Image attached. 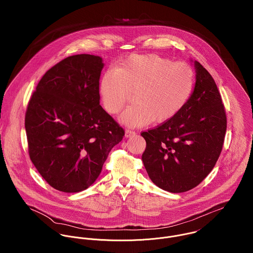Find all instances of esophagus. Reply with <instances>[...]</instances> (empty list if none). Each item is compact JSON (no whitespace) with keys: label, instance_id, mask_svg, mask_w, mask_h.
<instances>
[{"label":"esophagus","instance_id":"esophagus-1","mask_svg":"<svg viewBox=\"0 0 253 253\" xmlns=\"http://www.w3.org/2000/svg\"><path fill=\"white\" fill-rule=\"evenodd\" d=\"M135 134H136V132L133 131V130H130V129H126V131H125V136H126V138L132 137V136H134Z\"/></svg>","mask_w":253,"mask_h":253}]
</instances>
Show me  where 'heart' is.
Listing matches in <instances>:
<instances>
[{
    "instance_id": "b5f03b06",
    "label": "heart",
    "mask_w": 253,
    "mask_h": 253,
    "mask_svg": "<svg viewBox=\"0 0 253 253\" xmlns=\"http://www.w3.org/2000/svg\"><path fill=\"white\" fill-rule=\"evenodd\" d=\"M194 84L195 74L186 63H173L157 54H133L101 76L99 94L105 111L116 115L132 92L133 104L120 121L128 126H141L173 118L189 100Z\"/></svg>"
}]
</instances>
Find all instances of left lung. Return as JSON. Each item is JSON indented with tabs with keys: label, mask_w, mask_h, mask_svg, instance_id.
Listing matches in <instances>:
<instances>
[{
	"label": "left lung",
	"mask_w": 253,
	"mask_h": 253,
	"mask_svg": "<svg viewBox=\"0 0 253 253\" xmlns=\"http://www.w3.org/2000/svg\"><path fill=\"white\" fill-rule=\"evenodd\" d=\"M194 90L173 118L144 131L142 162L155 185L182 193L198 186L212 170L227 128L224 105L216 84L206 68L193 61Z\"/></svg>",
	"instance_id": "left-lung-1"
}]
</instances>
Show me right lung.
Segmentation results:
<instances>
[{
	"mask_svg": "<svg viewBox=\"0 0 253 253\" xmlns=\"http://www.w3.org/2000/svg\"><path fill=\"white\" fill-rule=\"evenodd\" d=\"M97 55L69 56L45 73L25 116L29 156L51 187L65 193L87 189L99 176L124 129L100 106Z\"/></svg>",
	"mask_w": 253,
	"mask_h": 253,
	"instance_id": "add662e5",
	"label": "right lung"
}]
</instances>
